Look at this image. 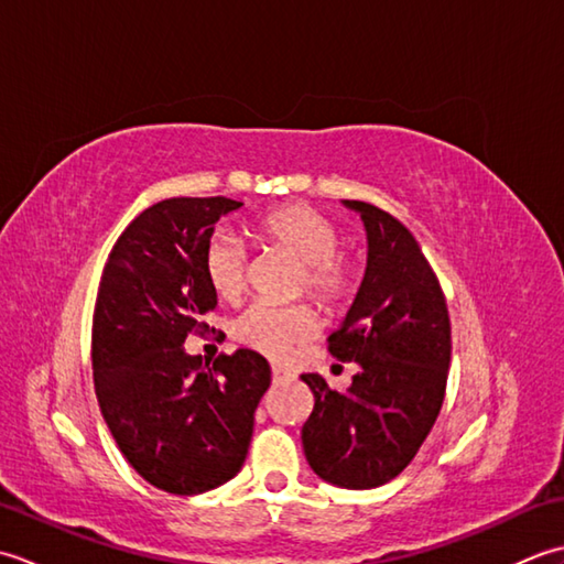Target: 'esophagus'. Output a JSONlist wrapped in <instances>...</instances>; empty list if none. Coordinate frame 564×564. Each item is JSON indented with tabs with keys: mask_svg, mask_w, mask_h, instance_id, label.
I'll return each mask as SVG.
<instances>
[{
	"mask_svg": "<svg viewBox=\"0 0 564 564\" xmlns=\"http://www.w3.org/2000/svg\"><path fill=\"white\" fill-rule=\"evenodd\" d=\"M271 378H273V382H289V380H293L295 376L291 373V370H289V368L273 366V368H271Z\"/></svg>",
	"mask_w": 564,
	"mask_h": 564,
	"instance_id": "1",
	"label": "esophagus"
}]
</instances>
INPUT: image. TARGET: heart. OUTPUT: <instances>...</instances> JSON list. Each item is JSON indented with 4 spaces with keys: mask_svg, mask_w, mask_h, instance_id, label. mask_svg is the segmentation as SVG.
<instances>
[{
    "mask_svg": "<svg viewBox=\"0 0 564 564\" xmlns=\"http://www.w3.org/2000/svg\"><path fill=\"white\" fill-rule=\"evenodd\" d=\"M263 242L281 247L303 263V285L322 305H337L354 289L351 261L339 254V232L325 215L301 206H283L257 223ZM203 275L225 303L237 301L247 285V249L232 230H218L203 251ZM315 317L303 305L254 303L232 322V334L249 349L271 358L291 356L313 339Z\"/></svg>",
    "mask_w": 564,
    "mask_h": 564,
    "instance_id": "obj_1",
    "label": "heart"
}]
</instances>
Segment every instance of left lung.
<instances>
[{"label": "left lung", "instance_id": "left-lung-1", "mask_svg": "<svg viewBox=\"0 0 564 564\" xmlns=\"http://www.w3.org/2000/svg\"><path fill=\"white\" fill-rule=\"evenodd\" d=\"M361 215L368 239L364 281L339 329L334 358L361 370L346 390L303 373L315 406L303 424L315 475L344 489H373L412 463L434 426L451 366L446 297L416 239L390 213L341 200Z\"/></svg>", "mask_w": 564, "mask_h": 564}]
</instances>
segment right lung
<instances>
[{
	"label": "right lung",
	"mask_w": 564,
	"mask_h": 564,
	"mask_svg": "<svg viewBox=\"0 0 564 564\" xmlns=\"http://www.w3.org/2000/svg\"><path fill=\"white\" fill-rule=\"evenodd\" d=\"M242 206L225 196L154 203L118 237L101 273L91 327L101 414L138 475L170 495L210 492L242 470L271 386L257 351L218 356L200 370L184 349L218 305L203 251L215 223Z\"/></svg>",
	"instance_id": "1"
}]
</instances>
